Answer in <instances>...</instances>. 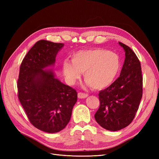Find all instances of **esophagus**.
<instances>
[{
    "mask_svg": "<svg viewBox=\"0 0 159 159\" xmlns=\"http://www.w3.org/2000/svg\"><path fill=\"white\" fill-rule=\"evenodd\" d=\"M88 96V95L87 93H81L80 92L78 93V97L79 99H84L86 98Z\"/></svg>",
    "mask_w": 159,
    "mask_h": 159,
    "instance_id": "1",
    "label": "esophagus"
}]
</instances>
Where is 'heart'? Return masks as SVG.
Listing matches in <instances>:
<instances>
[{"label":"heart","instance_id":"1","mask_svg":"<svg viewBox=\"0 0 159 159\" xmlns=\"http://www.w3.org/2000/svg\"><path fill=\"white\" fill-rule=\"evenodd\" d=\"M121 60L115 52L103 48L81 50L71 55V61L65 60L62 72L70 85H74L84 73L88 85L95 90L108 88L121 69Z\"/></svg>","mask_w":159,"mask_h":159}]
</instances>
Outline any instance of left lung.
I'll return each mask as SVG.
<instances>
[{"label":"left lung","mask_w":159,"mask_h":159,"mask_svg":"<svg viewBox=\"0 0 159 159\" xmlns=\"http://www.w3.org/2000/svg\"><path fill=\"white\" fill-rule=\"evenodd\" d=\"M125 52L121 74L110 86L99 91V108L95 114L101 127L116 131L132 122L139 109L143 95L141 63L134 52L119 42Z\"/></svg>","instance_id":"obj_1"}]
</instances>
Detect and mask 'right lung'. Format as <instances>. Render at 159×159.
<instances>
[{
    "label": "right lung",
    "instance_id": "1",
    "mask_svg": "<svg viewBox=\"0 0 159 159\" xmlns=\"http://www.w3.org/2000/svg\"><path fill=\"white\" fill-rule=\"evenodd\" d=\"M61 43L38 41L28 51L20 67L18 97L30 123L36 128L54 133L69 123L78 93L56 78V57Z\"/></svg>",
    "mask_w": 159,
    "mask_h": 159
}]
</instances>
